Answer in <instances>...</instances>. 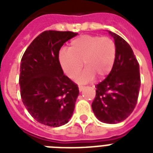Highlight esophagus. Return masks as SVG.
<instances>
[{"instance_id": "esophagus-1", "label": "esophagus", "mask_w": 153, "mask_h": 153, "mask_svg": "<svg viewBox=\"0 0 153 153\" xmlns=\"http://www.w3.org/2000/svg\"><path fill=\"white\" fill-rule=\"evenodd\" d=\"M84 87H85V86H79V91H82V90H83V89H84Z\"/></svg>"}]
</instances>
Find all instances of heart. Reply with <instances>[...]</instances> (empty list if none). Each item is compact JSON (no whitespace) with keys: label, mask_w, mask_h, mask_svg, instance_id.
<instances>
[{"label":"heart","mask_w":153,"mask_h":153,"mask_svg":"<svg viewBox=\"0 0 153 153\" xmlns=\"http://www.w3.org/2000/svg\"><path fill=\"white\" fill-rule=\"evenodd\" d=\"M117 46L112 38L92 35H84L73 39L68 51L59 52V59L63 71L71 79H77L79 82H86L94 78V74L103 79L110 73L116 59Z\"/></svg>","instance_id":"obj_1"}]
</instances>
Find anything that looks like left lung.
<instances>
[{
  "instance_id": "1",
  "label": "left lung",
  "mask_w": 153,
  "mask_h": 153,
  "mask_svg": "<svg viewBox=\"0 0 153 153\" xmlns=\"http://www.w3.org/2000/svg\"><path fill=\"white\" fill-rule=\"evenodd\" d=\"M109 33L116 44V59L108 76L95 86L91 105L99 121L116 124L126 120L135 108L140 76L139 63L129 44L118 35Z\"/></svg>"
}]
</instances>
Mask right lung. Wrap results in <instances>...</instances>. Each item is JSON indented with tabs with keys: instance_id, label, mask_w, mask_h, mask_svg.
<instances>
[{
	"instance_id": "add662e5",
	"label": "right lung",
	"mask_w": 153,
	"mask_h": 153,
	"mask_svg": "<svg viewBox=\"0 0 153 153\" xmlns=\"http://www.w3.org/2000/svg\"><path fill=\"white\" fill-rule=\"evenodd\" d=\"M75 36L73 32L44 31L21 59V99L31 116L45 126H63L74 112L79 87L63 74L59 53L63 44Z\"/></svg>"
}]
</instances>
